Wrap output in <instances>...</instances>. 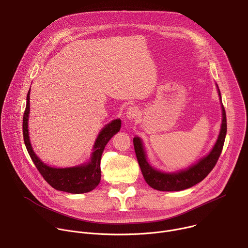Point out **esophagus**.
<instances>
[{
	"instance_id": "esophagus-1",
	"label": "esophagus",
	"mask_w": 248,
	"mask_h": 248,
	"mask_svg": "<svg viewBox=\"0 0 248 248\" xmlns=\"http://www.w3.org/2000/svg\"><path fill=\"white\" fill-rule=\"evenodd\" d=\"M125 115H126L128 120L132 121V120H134V119H136L138 117L139 110H138V108L136 107V106H130V107L126 110Z\"/></svg>"
}]
</instances>
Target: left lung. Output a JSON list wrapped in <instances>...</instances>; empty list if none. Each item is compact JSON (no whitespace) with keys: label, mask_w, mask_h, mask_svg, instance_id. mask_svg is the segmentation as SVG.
Segmentation results:
<instances>
[{"label":"left lung","mask_w":248,"mask_h":248,"mask_svg":"<svg viewBox=\"0 0 248 248\" xmlns=\"http://www.w3.org/2000/svg\"><path fill=\"white\" fill-rule=\"evenodd\" d=\"M218 86V85H217ZM219 96L221 98V92L218 87ZM222 112H223V120L221 131L218 137L217 142L212 149V151L203 159H201L197 164L188 168L187 170H181L179 172L173 173H166L159 171L153 169L148 162L146 161L145 152L143 150L142 142L140 138H133L134 151L136 154V158L139 164V167L142 171L145 182L154 189L160 191H180L186 188H189L198 183L202 182L209 172L214 169L217 164L219 157L222 153L225 138L227 134V117L224 105L222 104Z\"/></svg>","instance_id":"left-lung-1"}]
</instances>
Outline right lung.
Returning <instances> with one entry per match:
<instances>
[{"label": "right lung", "instance_id": "obj_1", "mask_svg": "<svg viewBox=\"0 0 248 248\" xmlns=\"http://www.w3.org/2000/svg\"><path fill=\"white\" fill-rule=\"evenodd\" d=\"M29 94L30 89L26 97V107L23 115L22 122V131L23 140L28 154L33 161L35 167L37 168L44 180L55 189L60 191H64L68 193H85L93 190L101 181V157L104 148L109 142V140L121 129V120H115L109 124L106 125L100 134L98 135L94 145V151L92 153L91 160L88 164L75 167L58 169L52 168L45 165L35 155L32 150L29 136H28V114H29Z\"/></svg>", "mask_w": 248, "mask_h": 248}]
</instances>
